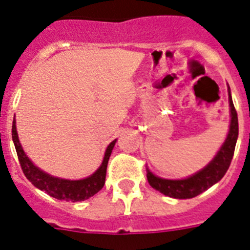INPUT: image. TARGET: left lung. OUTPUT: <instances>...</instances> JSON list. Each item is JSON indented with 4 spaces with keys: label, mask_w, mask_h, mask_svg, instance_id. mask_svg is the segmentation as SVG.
<instances>
[{
    "label": "left lung",
    "mask_w": 250,
    "mask_h": 250,
    "mask_svg": "<svg viewBox=\"0 0 250 250\" xmlns=\"http://www.w3.org/2000/svg\"><path fill=\"white\" fill-rule=\"evenodd\" d=\"M228 102L230 107L229 130L227 138L223 142L222 146L217 151L213 159L200 171L195 172L188 178L178 179V180L159 178L146 167V179L151 188L172 199H192L218 183L225 176L232 162L238 138L237 111L233 104L229 86H228Z\"/></svg>",
    "instance_id": "8db88e82"
}]
</instances>
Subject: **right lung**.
Instances as JSON below:
<instances>
[{
    "mask_svg": "<svg viewBox=\"0 0 250 250\" xmlns=\"http://www.w3.org/2000/svg\"><path fill=\"white\" fill-rule=\"evenodd\" d=\"M12 139L16 146V151H17L21 167L24 172L25 178L37 188L44 191L51 197L72 202L90 199L91 196L97 193L104 188V180H106L107 164H108V159L111 157L114 144L117 142V139H114L113 142L108 144L106 151H104L102 164L92 175L85 179H80V180H67V179L57 178V176L49 175L48 172L43 171L38 167H36L33 162L27 157V154L24 153L20 143V139H18L16 118L13 120L12 125Z\"/></svg>",
    "mask_w": 250,
    "mask_h": 250,
    "instance_id": "add662e5",
    "label": "right lung"
}]
</instances>
